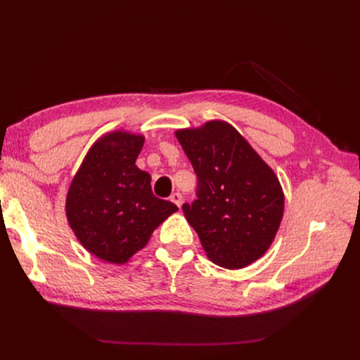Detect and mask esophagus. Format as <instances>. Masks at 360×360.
<instances>
[{"label": "esophagus", "instance_id": "esophagus-1", "mask_svg": "<svg viewBox=\"0 0 360 360\" xmlns=\"http://www.w3.org/2000/svg\"><path fill=\"white\" fill-rule=\"evenodd\" d=\"M169 200H171V202H174L177 207H180V205H181V201H183V197H181V193L174 192V193L171 195V197H169Z\"/></svg>", "mask_w": 360, "mask_h": 360}]
</instances>
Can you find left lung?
Returning a JSON list of instances; mask_svg holds the SVG:
<instances>
[{"mask_svg": "<svg viewBox=\"0 0 360 360\" xmlns=\"http://www.w3.org/2000/svg\"><path fill=\"white\" fill-rule=\"evenodd\" d=\"M176 136L198 177V198L181 209L205 255L225 269L252 264L275 240L284 214L276 174L222 120L179 129Z\"/></svg>", "mask_w": 360, "mask_h": 360, "instance_id": "1", "label": "left lung"}]
</instances>
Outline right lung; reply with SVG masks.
<instances>
[{"label":"right lung","mask_w":360,"mask_h":360,"mask_svg":"<svg viewBox=\"0 0 360 360\" xmlns=\"http://www.w3.org/2000/svg\"><path fill=\"white\" fill-rule=\"evenodd\" d=\"M143 146L139 134H105L90 147L69 186L66 216L72 231L90 254L106 263H127L179 210L171 201L155 197L150 174L135 165Z\"/></svg>","instance_id":"right-lung-1"}]
</instances>
